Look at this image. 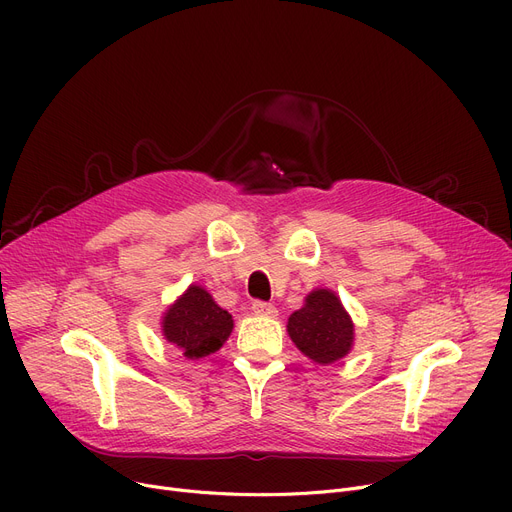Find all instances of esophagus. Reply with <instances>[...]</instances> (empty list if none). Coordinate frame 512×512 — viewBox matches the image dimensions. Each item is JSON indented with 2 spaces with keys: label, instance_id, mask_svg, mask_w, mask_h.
<instances>
[{
  "label": "esophagus",
  "instance_id": "esophagus-1",
  "mask_svg": "<svg viewBox=\"0 0 512 512\" xmlns=\"http://www.w3.org/2000/svg\"><path fill=\"white\" fill-rule=\"evenodd\" d=\"M251 309H253V313H255V315H261V317H276V315H278V309H276L272 303L255 301Z\"/></svg>",
  "mask_w": 512,
  "mask_h": 512
}]
</instances>
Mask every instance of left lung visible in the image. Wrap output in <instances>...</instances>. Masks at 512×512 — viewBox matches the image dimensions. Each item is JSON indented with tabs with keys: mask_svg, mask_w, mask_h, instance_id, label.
Segmentation results:
<instances>
[{
	"mask_svg": "<svg viewBox=\"0 0 512 512\" xmlns=\"http://www.w3.org/2000/svg\"><path fill=\"white\" fill-rule=\"evenodd\" d=\"M286 332L294 346L319 365L344 359L355 346L353 317L330 288H313L305 305L288 317Z\"/></svg>",
	"mask_w": 512,
	"mask_h": 512,
	"instance_id": "8db88e82",
	"label": "left lung"
}]
</instances>
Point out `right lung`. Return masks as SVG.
<instances>
[{
    "label": "right lung",
    "instance_id": "obj_1",
    "mask_svg": "<svg viewBox=\"0 0 512 512\" xmlns=\"http://www.w3.org/2000/svg\"><path fill=\"white\" fill-rule=\"evenodd\" d=\"M232 328V315L199 284L188 286L161 315V336L193 361L220 351Z\"/></svg>",
    "mask_w": 512,
    "mask_h": 512
}]
</instances>
